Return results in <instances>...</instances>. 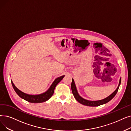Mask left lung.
<instances>
[{
	"label": "left lung",
	"mask_w": 131,
	"mask_h": 131,
	"mask_svg": "<svg viewBox=\"0 0 131 131\" xmlns=\"http://www.w3.org/2000/svg\"><path fill=\"white\" fill-rule=\"evenodd\" d=\"M121 78H120V80H119V84L117 88V89L113 92L110 95H109L108 97L103 99L101 100H99V101H89V100H87L84 99L83 98H82L81 96H80V95L79 94L78 90L75 86V84L74 82V81L73 79H72V83H71V89H72V93L74 96L75 99H76V100L79 102L80 103H81L83 105H87V106H97L102 104H104L107 102H109L110 100H111L113 97H115V96L116 95L119 87L121 85Z\"/></svg>",
	"instance_id": "left-lung-1"
}]
</instances>
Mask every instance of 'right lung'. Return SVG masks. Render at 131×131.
<instances>
[{"instance_id": "1", "label": "right lung", "mask_w": 131, "mask_h": 131, "mask_svg": "<svg viewBox=\"0 0 131 131\" xmlns=\"http://www.w3.org/2000/svg\"><path fill=\"white\" fill-rule=\"evenodd\" d=\"M65 75H62L61 77L56 78L52 83V84L51 85V86L48 90H47L46 92L42 94H40L38 95H29L25 93L15 87L13 81H12V80H11V83H12V86L16 93L22 99H24L29 102H30V103H42V102H44L48 101L49 99L51 97V96L53 94L55 87H56L57 85L58 84V83L60 82L61 80L63 79Z\"/></svg>"}]
</instances>
